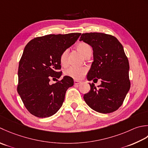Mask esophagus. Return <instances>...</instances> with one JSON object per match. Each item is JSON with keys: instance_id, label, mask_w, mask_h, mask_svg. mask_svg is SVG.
I'll use <instances>...</instances> for the list:
<instances>
[{"instance_id": "esophagus-1", "label": "esophagus", "mask_w": 148, "mask_h": 148, "mask_svg": "<svg viewBox=\"0 0 148 148\" xmlns=\"http://www.w3.org/2000/svg\"><path fill=\"white\" fill-rule=\"evenodd\" d=\"M81 83L80 81H78V80H74V84L75 85H78V84H80Z\"/></svg>"}]
</instances>
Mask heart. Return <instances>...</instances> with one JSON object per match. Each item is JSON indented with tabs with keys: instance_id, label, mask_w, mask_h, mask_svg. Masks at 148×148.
<instances>
[{
	"instance_id": "heart-1",
	"label": "heart",
	"mask_w": 148,
	"mask_h": 148,
	"mask_svg": "<svg viewBox=\"0 0 148 148\" xmlns=\"http://www.w3.org/2000/svg\"><path fill=\"white\" fill-rule=\"evenodd\" d=\"M77 49L82 56L86 57L87 56L91 54L92 52V47L89 44L84 42H81L77 45ZM68 50H65L61 53L60 56V62L62 66L67 64ZM87 71L86 67H76V66H70L64 70V74L66 76L70 77L74 79H80L83 77Z\"/></svg>"
}]
</instances>
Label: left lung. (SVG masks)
<instances>
[{"label": "left lung", "mask_w": 148, "mask_h": 148, "mask_svg": "<svg viewBox=\"0 0 148 148\" xmlns=\"http://www.w3.org/2000/svg\"><path fill=\"white\" fill-rule=\"evenodd\" d=\"M80 41L93 50L87 80L101 82L98 87L89 83L91 90L84 95V100L96 112H113L121 106L130 88L129 62L123 45L114 36L101 32L84 33Z\"/></svg>", "instance_id": "1"}]
</instances>
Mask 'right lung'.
<instances>
[{"instance_id":"right-lung-1","label":"right lung","mask_w":148,"mask_h":148,"mask_svg":"<svg viewBox=\"0 0 148 148\" xmlns=\"http://www.w3.org/2000/svg\"><path fill=\"white\" fill-rule=\"evenodd\" d=\"M80 34H49L36 38L27 44L19 62L17 91L32 115L41 118L50 117L61 107L66 91L73 85V79L64 76L55 84L49 82L61 76L60 56Z\"/></svg>"}]
</instances>
